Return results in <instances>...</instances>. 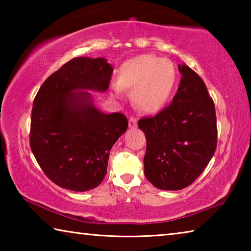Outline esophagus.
<instances>
[{
	"label": "esophagus",
	"instance_id": "obj_1",
	"mask_svg": "<svg viewBox=\"0 0 251 251\" xmlns=\"http://www.w3.org/2000/svg\"><path fill=\"white\" fill-rule=\"evenodd\" d=\"M128 126H129V128H136V127H137V122H136L135 118H133V117L129 118Z\"/></svg>",
	"mask_w": 251,
	"mask_h": 251
}]
</instances>
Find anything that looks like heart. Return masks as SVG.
Wrapping results in <instances>:
<instances>
[{
    "label": "heart",
    "instance_id": "1",
    "mask_svg": "<svg viewBox=\"0 0 251 251\" xmlns=\"http://www.w3.org/2000/svg\"><path fill=\"white\" fill-rule=\"evenodd\" d=\"M176 83L177 71L171 59L141 54L123 63L110 91L121 97L123 90H131V101L139 112L156 114L169 103Z\"/></svg>",
    "mask_w": 251,
    "mask_h": 251
}]
</instances>
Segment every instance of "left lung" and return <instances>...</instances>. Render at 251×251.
<instances>
[{
	"mask_svg": "<svg viewBox=\"0 0 251 251\" xmlns=\"http://www.w3.org/2000/svg\"><path fill=\"white\" fill-rule=\"evenodd\" d=\"M172 104L154 117L139 120L147 147L145 176L156 188L179 190L193 184L217 146L215 105L199 75L185 63Z\"/></svg>",
	"mask_w": 251,
	"mask_h": 251,
	"instance_id": "8db88e82",
	"label": "left lung"
}]
</instances>
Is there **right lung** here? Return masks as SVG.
I'll return each mask as SVG.
<instances>
[{
  "label": "right lung",
  "instance_id": "add662e5",
  "mask_svg": "<svg viewBox=\"0 0 251 251\" xmlns=\"http://www.w3.org/2000/svg\"><path fill=\"white\" fill-rule=\"evenodd\" d=\"M112 73L104 57H75L35 96L29 145L45 175L62 188L86 192L100 185L109 151L127 130L125 115L103 113L91 93L107 91Z\"/></svg>",
  "mask_w": 251,
  "mask_h": 251
}]
</instances>
